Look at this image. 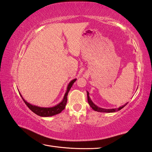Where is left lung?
Listing matches in <instances>:
<instances>
[{
	"instance_id": "8db88e82",
	"label": "left lung",
	"mask_w": 152,
	"mask_h": 152,
	"mask_svg": "<svg viewBox=\"0 0 152 152\" xmlns=\"http://www.w3.org/2000/svg\"><path fill=\"white\" fill-rule=\"evenodd\" d=\"M87 100H88V103H89V104L90 105V106L92 107V109H93V110L96 111H98V112H102V113H113V112H116L117 111H119L121 110V109H122L123 107H124L125 105H127V104H126L125 105H122V107H118V109H104V108H101V107H98L97 105H95L93 102H92V100H91V99L90 98V96L89 95V92L88 91H87Z\"/></svg>"
}]
</instances>
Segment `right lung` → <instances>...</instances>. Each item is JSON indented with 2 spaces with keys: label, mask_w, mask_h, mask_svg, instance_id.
<instances>
[{
  "label": "right lung",
  "mask_w": 152,
  "mask_h": 152,
  "mask_svg": "<svg viewBox=\"0 0 152 152\" xmlns=\"http://www.w3.org/2000/svg\"><path fill=\"white\" fill-rule=\"evenodd\" d=\"M76 79H74L69 83L68 86H67V89H66V91L65 94L64 96V98H63V100L58 105H55V106L52 107H41L39 106H36V105H31L24 99L23 96H21L20 93H19V94L20 95V96L22 97L23 101L24 102V103L26 104V105L28 107V108H29L31 111H33L34 113H36V115L40 116H44V117L52 116L53 115H56L60 113H61L63 110V109H65V105L66 104V102H67L68 93L69 92L70 88L72 87L73 83L76 82Z\"/></svg>",
  "instance_id": "right-lung-1"
}]
</instances>
